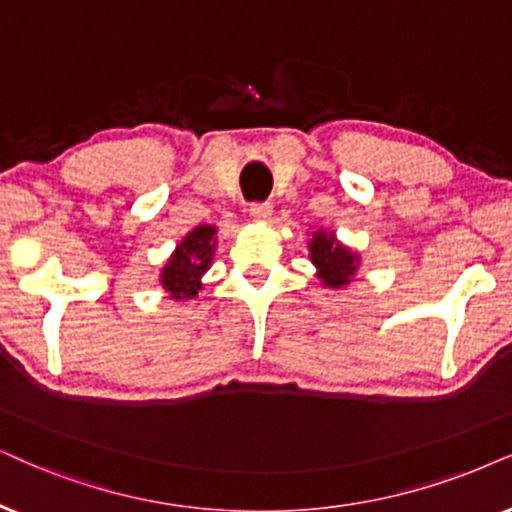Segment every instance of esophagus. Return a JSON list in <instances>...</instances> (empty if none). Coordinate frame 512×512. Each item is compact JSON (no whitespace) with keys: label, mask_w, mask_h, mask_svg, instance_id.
Masks as SVG:
<instances>
[{"label":"esophagus","mask_w":512,"mask_h":512,"mask_svg":"<svg viewBox=\"0 0 512 512\" xmlns=\"http://www.w3.org/2000/svg\"><path fill=\"white\" fill-rule=\"evenodd\" d=\"M250 217H252V222L264 224L271 217V205L269 203H252L250 205Z\"/></svg>","instance_id":"34e87169"}]
</instances>
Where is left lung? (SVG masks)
Wrapping results in <instances>:
<instances>
[{"instance_id":"8db88e82","label":"left lung","mask_w":512,"mask_h":512,"mask_svg":"<svg viewBox=\"0 0 512 512\" xmlns=\"http://www.w3.org/2000/svg\"><path fill=\"white\" fill-rule=\"evenodd\" d=\"M309 260L316 264L319 278L328 288L347 286L349 278L357 274L359 264V257L326 231H316L314 234L312 243H309Z\"/></svg>"}]
</instances>
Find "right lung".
Masks as SVG:
<instances>
[{
    "instance_id": "1",
    "label": "right lung",
    "mask_w": 512,
    "mask_h": 512,
    "mask_svg": "<svg viewBox=\"0 0 512 512\" xmlns=\"http://www.w3.org/2000/svg\"><path fill=\"white\" fill-rule=\"evenodd\" d=\"M217 229L210 224L196 226L189 236L184 238L167 260L160 281L163 288L174 300H189L196 297L200 290V276L205 274L212 262V250H215Z\"/></svg>"
}]
</instances>
